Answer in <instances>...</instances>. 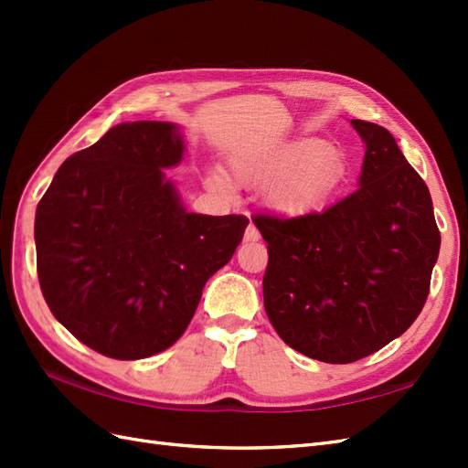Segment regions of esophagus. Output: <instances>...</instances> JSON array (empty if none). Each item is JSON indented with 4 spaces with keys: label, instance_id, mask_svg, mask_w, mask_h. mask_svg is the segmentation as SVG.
Wrapping results in <instances>:
<instances>
[{
    "label": "esophagus",
    "instance_id": "34e87169",
    "mask_svg": "<svg viewBox=\"0 0 468 468\" xmlns=\"http://www.w3.org/2000/svg\"><path fill=\"white\" fill-rule=\"evenodd\" d=\"M243 239H245L247 243H255V241H260V231H257V227H255L253 223L247 225V229H245V235H243Z\"/></svg>",
    "mask_w": 468,
    "mask_h": 468
}]
</instances>
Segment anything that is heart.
<instances>
[{
	"instance_id": "obj_1",
	"label": "heart",
	"mask_w": 468,
	"mask_h": 468,
	"mask_svg": "<svg viewBox=\"0 0 468 468\" xmlns=\"http://www.w3.org/2000/svg\"><path fill=\"white\" fill-rule=\"evenodd\" d=\"M233 176L241 186H270L267 205L282 215L297 217L332 201L346 183L347 161L340 148L324 138L302 136L273 148L237 154ZM208 181L217 191L229 188L221 175H213Z\"/></svg>"
}]
</instances>
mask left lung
<instances>
[{
  "mask_svg": "<svg viewBox=\"0 0 468 468\" xmlns=\"http://www.w3.org/2000/svg\"><path fill=\"white\" fill-rule=\"evenodd\" d=\"M352 126L366 143L357 191L322 213L253 215L270 253L267 317L287 346L327 364L362 360L409 330L441 250L429 186L394 136Z\"/></svg>",
  "mask_w": 468,
  "mask_h": 468,
  "instance_id": "1",
  "label": "left lung"
}]
</instances>
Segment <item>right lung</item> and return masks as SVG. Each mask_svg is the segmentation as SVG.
<instances>
[{
    "label": "right lung",
    "mask_w": 468,
    "mask_h": 468,
    "mask_svg": "<svg viewBox=\"0 0 468 468\" xmlns=\"http://www.w3.org/2000/svg\"><path fill=\"white\" fill-rule=\"evenodd\" d=\"M171 122H124L58 168L36 208V261L56 320L94 352L141 360L171 347L250 218L197 215L163 168L183 158Z\"/></svg>",
    "instance_id": "right-lung-1"
}]
</instances>
